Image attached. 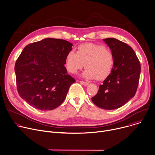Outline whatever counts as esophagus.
<instances>
[{"label": "esophagus", "mask_w": 155, "mask_h": 155, "mask_svg": "<svg viewBox=\"0 0 155 155\" xmlns=\"http://www.w3.org/2000/svg\"><path fill=\"white\" fill-rule=\"evenodd\" d=\"M80 82L81 83V84L84 85V86H87L88 84H89V83L87 82H86V81H80Z\"/></svg>", "instance_id": "obj_1"}]
</instances>
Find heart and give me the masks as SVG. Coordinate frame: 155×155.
<instances>
[{
	"label": "heart",
	"instance_id": "obj_1",
	"mask_svg": "<svg viewBox=\"0 0 155 155\" xmlns=\"http://www.w3.org/2000/svg\"><path fill=\"white\" fill-rule=\"evenodd\" d=\"M65 68L75 74L85 65L83 77L87 79L102 80L111 72L114 65V54L112 50L101 44L86 43L77 48V53L69 51L65 56Z\"/></svg>",
	"mask_w": 155,
	"mask_h": 155
}]
</instances>
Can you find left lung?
Segmentation results:
<instances>
[{
  "label": "left lung",
  "mask_w": 155,
  "mask_h": 155,
  "mask_svg": "<svg viewBox=\"0 0 155 155\" xmlns=\"http://www.w3.org/2000/svg\"><path fill=\"white\" fill-rule=\"evenodd\" d=\"M114 54L111 73L99 86L91 98L97 107L106 110L118 108L133 97L139 84L140 63L134 51L127 44L114 38L103 40Z\"/></svg>",
  "instance_id": "1"
}]
</instances>
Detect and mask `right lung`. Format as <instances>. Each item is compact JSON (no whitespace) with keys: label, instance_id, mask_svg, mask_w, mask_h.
<instances>
[{"label":"right lung","instance_id":"right-lung-1","mask_svg":"<svg viewBox=\"0 0 155 155\" xmlns=\"http://www.w3.org/2000/svg\"><path fill=\"white\" fill-rule=\"evenodd\" d=\"M72 44L48 38L29 44L17 59L15 71L20 97L40 110H51L65 99L75 80L65 68Z\"/></svg>","mask_w":155,"mask_h":155}]
</instances>
